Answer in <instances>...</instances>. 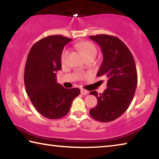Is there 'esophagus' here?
Wrapping results in <instances>:
<instances>
[{
	"mask_svg": "<svg viewBox=\"0 0 159 159\" xmlns=\"http://www.w3.org/2000/svg\"><path fill=\"white\" fill-rule=\"evenodd\" d=\"M80 93H81L82 95H87V94L88 93V91L85 90V89H81V90H80Z\"/></svg>",
	"mask_w": 159,
	"mask_h": 159,
	"instance_id": "1",
	"label": "esophagus"
}]
</instances>
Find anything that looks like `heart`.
Segmentation results:
<instances>
[{"label":"heart","instance_id":"b5f03b06","mask_svg":"<svg viewBox=\"0 0 159 159\" xmlns=\"http://www.w3.org/2000/svg\"><path fill=\"white\" fill-rule=\"evenodd\" d=\"M74 47L78 50L83 53L86 59L95 58L98 52V50L95 45L90 41H79L74 44ZM69 50L64 49L61 55V61L62 64L66 62L69 56Z\"/></svg>","mask_w":159,"mask_h":159}]
</instances>
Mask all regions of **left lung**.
<instances>
[{
	"mask_svg": "<svg viewBox=\"0 0 159 159\" xmlns=\"http://www.w3.org/2000/svg\"><path fill=\"white\" fill-rule=\"evenodd\" d=\"M90 38L100 46L103 53L97 76L108 79L104 93H90L98 99L97 106L90 110V114L99 122H110L120 117L133 100L138 85L135 63L130 50L117 37L98 34Z\"/></svg>",
	"mask_w": 159,
	"mask_h": 159,
	"instance_id": "1",
	"label": "left lung"
}]
</instances>
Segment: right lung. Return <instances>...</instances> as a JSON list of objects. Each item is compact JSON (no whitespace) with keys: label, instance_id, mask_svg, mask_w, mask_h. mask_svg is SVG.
<instances>
[{"label":"right lung","instance_id":"obj_1","mask_svg":"<svg viewBox=\"0 0 159 159\" xmlns=\"http://www.w3.org/2000/svg\"><path fill=\"white\" fill-rule=\"evenodd\" d=\"M71 41L60 35L48 36L34 43L25 68L26 91L38 111L49 119H58L69 111L79 88H64L57 83L56 71L61 68L64 45Z\"/></svg>","mask_w":159,"mask_h":159}]
</instances>
